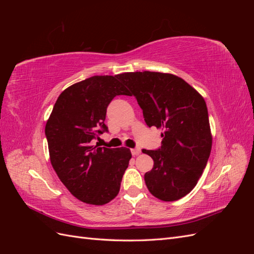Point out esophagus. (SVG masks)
<instances>
[{"label": "esophagus", "mask_w": 254, "mask_h": 254, "mask_svg": "<svg viewBox=\"0 0 254 254\" xmlns=\"http://www.w3.org/2000/svg\"><path fill=\"white\" fill-rule=\"evenodd\" d=\"M131 153H132V156H139L140 153H141V149L140 148H132L131 149Z\"/></svg>", "instance_id": "1"}]
</instances>
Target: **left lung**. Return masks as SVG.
I'll use <instances>...</instances> for the list:
<instances>
[{
    "mask_svg": "<svg viewBox=\"0 0 254 254\" xmlns=\"http://www.w3.org/2000/svg\"><path fill=\"white\" fill-rule=\"evenodd\" d=\"M118 78L135 96L147 126L163 130L161 148L142 150L153 160L152 170L144 175L146 187L160 200H178L196 187L211 153L204 99L174 74L127 72Z\"/></svg>",
    "mask_w": 254,
    "mask_h": 254,
    "instance_id": "1",
    "label": "left lung"
}]
</instances>
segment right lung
I'll use <instances>...</instances> for the list:
<instances>
[{
  "instance_id": "obj_1",
  "label": "right lung",
  "mask_w": 254,
  "mask_h": 254,
  "mask_svg": "<svg viewBox=\"0 0 254 254\" xmlns=\"http://www.w3.org/2000/svg\"><path fill=\"white\" fill-rule=\"evenodd\" d=\"M117 95H129L118 75L76 82L59 95L45 125L53 168L70 193L89 204L103 205L117 197L131 159L126 147L91 143L108 130L107 107Z\"/></svg>"
}]
</instances>
